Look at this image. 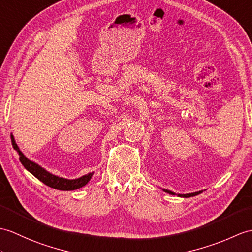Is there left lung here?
<instances>
[{"mask_svg":"<svg viewBox=\"0 0 252 252\" xmlns=\"http://www.w3.org/2000/svg\"><path fill=\"white\" fill-rule=\"evenodd\" d=\"M164 190L165 192H167V193H169V194H175L174 192H172V191H169V190H165V189H163ZM201 193V191L200 192H194V193H188V194H178V196H183V197H190V196H194V195H197V194H200Z\"/></svg>","mask_w":252,"mask_h":252,"instance_id":"1","label":"left lung"}]
</instances>
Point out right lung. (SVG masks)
I'll return each instance as SVG.
<instances>
[{
	"mask_svg": "<svg viewBox=\"0 0 252 252\" xmlns=\"http://www.w3.org/2000/svg\"><path fill=\"white\" fill-rule=\"evenodd\" d=\"M10 138H11V144H13L14 149L19 154V160L22 163V165L25 166L31 174H33L37 179H39L42 183H44L46 186L51 187V188L57 189V190L71 191V190H76V189L81 188V187H84L85 185L88 184V181H89L92 177L93 173H89L88 175H85V176L77 179H65L62 177H58L56 175H52L49 172H47L43 167H40L38 164H36V163L29 160L28 158L19 150V147L17 146L14 136L10 135Z\"/></svg>",
	"mask_w": 252,
	"mask_h": 252,
	"instance_id": "add662e5",
	"label": "right lung"
}]
</instances>
